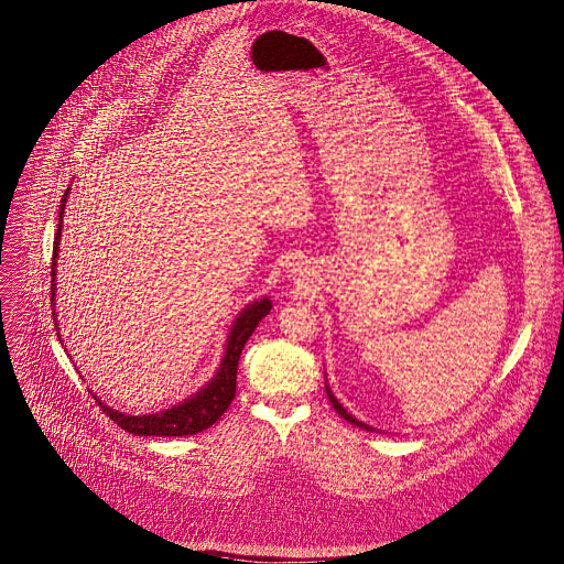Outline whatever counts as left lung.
I'll return each instance as SVG.
<instances>
[{
	"mask_svg": "<svg viewBox=\"0 0 564 564\" xmlns=\"http://www.w3.org/2000/svg\"><path fill=\"white\" fill-rule=\"evenodd\" d=\"M326 394H328V401L333 403V408H335V412H337V415H340V417H345V420H347L349 424H354V426H360V429H365V431H373V429H371V426H367L365 422H358V420H356L354 415H349V412L345 410V405H343L340 401H337V399H335V394L330 392L328 383H326Z\"/></svg>",
	"mask_w": 564,
	"mask_h": 564,
	"instance_id": "obj_1",
	"label": "left lung"
}]
</instances>
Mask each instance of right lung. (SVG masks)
Wrapping results in <instances>:
<instances>
[{
    "label": "right lung",
    "instance_id": "right-lung-1",
    "mask_svg": "<svg viewBox=\"0 0 564 564\" xmlns=\"http://www.w3.org/2000/svg\"><path fill=\"white\" fill-rule=\"evenodd\" d=\"M67 193L65 191L63 199H61V210H58V227L54 234V258H52V304L56 306V258H58V242H61V227H63V210H65V202H67ZM272 311V302L268 296L258 299V302L249 304L242 313H238V317L234 319V326L229 330L227 345H224V356L219 362V369L215 377L208 381V386H204L197 394L187 397L185 401L154 412V415H124V412L112 410L110 405H104L101 399H97V403L104 408L106 417H110L118 426H122L127 433L133 435H156V437H178V435H195L202 433L206 429H210L224 412L229 410L234 397H236V379H238V360L240 354L249 340V335L256 330L258 322L265 317ZM54 324H56V308L52 311ZM58 328V324H56ZM61 340V335H58Z\"/></svg>",
    "mask_w": 564,
    "mask_h": 564
}]
</instances>
